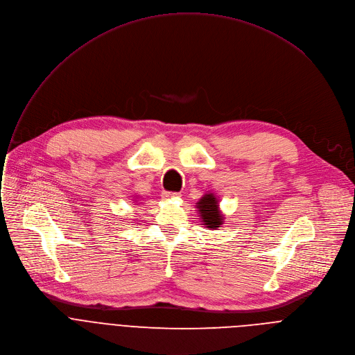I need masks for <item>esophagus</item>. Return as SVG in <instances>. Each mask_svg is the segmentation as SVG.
Here are the masks:
<instances>
[{
  "instance_id": "34e87169",
  "label": "esophagus",
  "mask_w": 355,
  "mask_h": 355,
  "mask_svg": "<svg viewBox=\"0 0 355 355\" xmlns=\"http://www.w3.org/2000/svg\"><path fill=\"white\" fill-rule=\"evenodd\" d=\"M162 198L164 199H175V198H179V193H169V191H164L162 193Z\"/></svg>"
}]
</instances>
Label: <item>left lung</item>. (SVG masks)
Wrapping results in <instances>:
<instances>
[{"label": "left lung", "mask_w": 355, "mask_h": 355, "mask_svg": "<svg viewBox=\"0 0 355 355\" xmlns=\"http://www.w3.org/2000/svg\"><path fill=\"white\" fill-rule=\"evenodd\" d=\"M196 209H198L200 223L206 230H220L224 224L225 217L220 210V199L213 191H206L196 203Z\"/></svg>", "instance_id": "obj_1"}]
</instances>
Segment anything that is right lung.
<instances>
[{
    "instance_id": "1",
    "label": "right lung",
    "mask_w": 355,
    "mask_h": 355,
    "mask_svg": "<svg viewBox=\"0 0 355 355\" xmlns=\"http://www.w3.org/2000/svg\"><path fill=\"white\" fill-rule=\"evenodd\" d=\"M132 200H134V202H137V203H138V200H135V198H134V199H132Z\"/></svg>"
}]
</instances>
